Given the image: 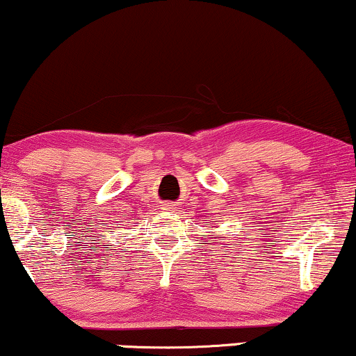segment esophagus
Instances as JSON below:
<instances>
[{"instance_id": "1", "label": "esophagus", "mask_w": 356, "mask_h": 356, "mask_svg": "<svg viewBox=\"0 0 356 356\" xmlns=\"http://www.w3.org/2000/svg\"><path fill=\"white\" fill-rule=\"evenodd\" d=\"M173 206H175V204H171V203H166V204H163V208H165V209H171V208H173Z\"/></svg>"}]
</instances>
